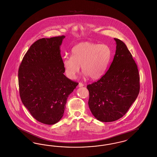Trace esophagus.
<instances>
[{
    "label": "esophagus",
    "instance_id": "1",
    "mask_svg": "<svg viewBox=\"0 0 157 157\" xmlns=\"http://www.w3.org/2000/svg\"><path fill=\"white\" fill-rule=\"evenodd\" d=\"M84 86V85H83L82 83H81V82L79 83V84H78V86H79V87H82V86Z\"/></svg>",
    "mask_w": 157,
    "mask_h": 157
}]
</instances>
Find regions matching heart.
<instances>
[{"instance_id":"heart-1","label":"heart","mask_w":157,"mask_h":157,"mask_svg":"<svg viewBox=\"0 0 157 157\" xmlns=\"http://www.w3.org/2000/svg\"><path fill=\"white\" fill-rule=\"evenodd\" d=\"M71 57H65L63 65L65 75L71 79H75L81 66L85 76L97 80L102 77L109 63L111 51L105 44L83 42L74 46Z\"/></svg>"}]
</instances>
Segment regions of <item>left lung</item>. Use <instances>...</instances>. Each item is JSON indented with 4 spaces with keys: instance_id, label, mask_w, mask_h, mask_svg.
I'll use <instances>...</instances> for the list:
<instances>
[{
    "instance_id": "left-lung-1",
    "label": "left lung",
    "mask_w": 157,
    "mask_h": 157,
    "mask_svg": "<svg viewBox=\"0 0 157 157\" xmlns=\"http://www.w3.org/2000/svg\"><path fill=\"white\" fill-rule=\"evenodd\" d=\"M114 40L116 51L109 69L97 82L87 85L90 110L98 120L105 122L122 118L140 88L138 69L131 53L122 40Z\"/></svg>"
}]
</instances>
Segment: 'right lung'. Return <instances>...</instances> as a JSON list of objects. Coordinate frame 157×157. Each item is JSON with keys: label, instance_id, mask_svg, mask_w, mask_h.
I'll return each instance as SVG.
<instances>
[{"label": "right lung", "instance_id": "obj_1", "mask_svg": "<svg viewBox=\"0 0 157 157\" xmlns=\"http://www.w3.org/2000/svg\"><path fill=\"white\" fill-rule=\"evenodd\" d=\"M65 36L37 40L25 55L18 71L19 94L24 106L46 125L62 118L69 95L78 85L65 72L60 46Z\"/></svg>", "mask_w": 157, "mask_h": 157}]
</instances>
